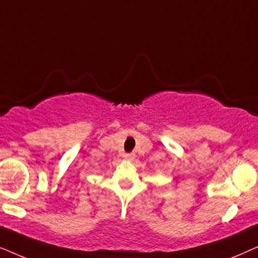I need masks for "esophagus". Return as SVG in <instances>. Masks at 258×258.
Returning <instances> with one entry per match:
<instances>
[{
    "label": "esophagus",
    "mask_w": 258,
    "mask_h": 258,
    "mask_svg": "<svg viewBox=\"0 0 258 258\" xmlns=\"http://www.w3.org/2000/svg\"><path fill=\"white\" fill-rule=\"evenodd\" d=\"M125 160H128V161H133L134 158H135V154H133V153H130V154H125Z\"/></svg>",
    "instance_id": "34e87169"
}]
</instances>
